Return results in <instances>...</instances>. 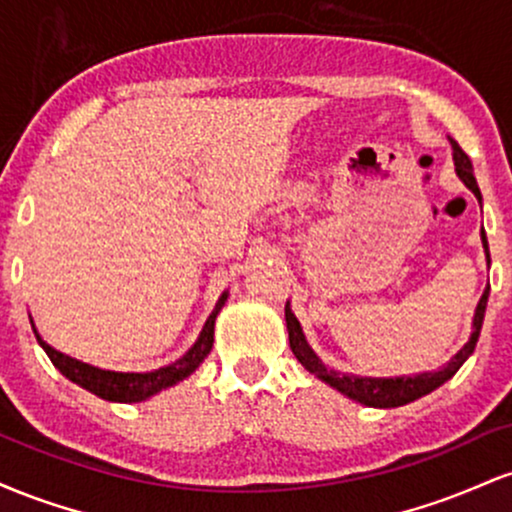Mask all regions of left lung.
<instances>
[{
	"mask_svg": "<svg viewBox=\"0 0 512 512\" xmlns=\"http://www.w3.org/2000/svg\"><path fill=\"white\" fill-rule=\"evenodd\" d=\"M450 146H452V161H455L457 178L464 182V187H467V190L474 192V197H477L481 204V192H479L477 178H474L472 161H469V156L464 154L455 139H450ZM481 245H484V252H486V264L491 267L489 240H486L484 228H481ZM489 291H491V286H486L484 293H481L477 310H474L472 334H469L467 344H464L462 349L457 351V354L452 356L445 366H440L438 370H424V373H416V375H397V378H363V375L339 373V370L327 368L325 363H322V358L313 351V346L308 344L301 322H298V317L293 315L291 303L286 301L284 313H286V330H289V344H291L293 356L298 358V363H301L308 373H313L315 378L322 380V383L334 387V390L342 392V395H346L349 399H354V402H361V404H366V407H378V409L402 407V404L414 402V399L424 397V395H428V392L436 390V387L448 383L452 375L462 368V363L474 354V346H477V342H479L481 325H484Z\"/></svg>",
	"mask_w": 512,
	"mask_h": 512,
	"instance_id": "1",
	"label": "left lung"
}]
</instances>
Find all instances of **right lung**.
<instances>
[{
    "mask_svg": "<svg viewBox=\"0 0 512 512\" xmlns=\"http://www.w3.org/2000/svg\"><path fill=\"white\" fill-rule=\"evenodd\" d=\"M228 301V291H223L216 301L214 310L204 322L202 332H199L197 342L190 346V349L182 354L178 361L168 363V366L156 368V370H146V373H120V370H105L98 366H91V363L79 361V358H72L62 351H57L55 346H50L40 337L38 330H35V322L31 317V327L35 332V339L38 344L43 346L45 354L50 356L52 366H55L64 378H69L72 383H76L84 390L93 392L96 397L108 399V402H144V399L158 395L161 390H168V387L178 385L180 380H185L187 375H192L195 370L202 366L204 358L209 356L211 346H214V325H216V315L221 313V308Z\"/></svg>",
    "mask_w": 512,
    "mask_h": 512,
    "instance_id": "add662e5",
    "label": "right lung"
}]
</instances>
